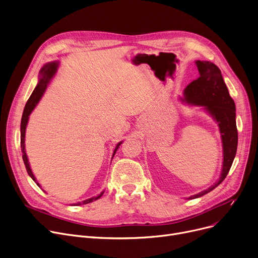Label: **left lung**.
Here are the masks:
<instances>
[{
    "label": "left lung",
    "instance_id": "obj_1",
    "mask_svg": "<svg viewBox=\"0 0 258 258\" xmlns=\"http://www.w3.org/2000/svg\"><path fill=\"white\" fill-rule=\"evenodd\" d=\"M200 76L190 82L185 90V101L192 105L204 106L219 123L223 142L224 161L222 174L218 182L209 188L191 196L196 199L215 189L228 175L237 149V129L235 123V104L229 95L220 69L210 61L197 60Z\"/></svg>",
    "mask_w": 258,
    "mask_h": 258
}]
</instances>
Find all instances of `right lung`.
Segmentation results:
<instances>
[{"label":"right lung","mask_w":258,"mask_h":258,"mask_svg":"<svg viewBox=\"0 0 258 258\" xmlns=\"http://www.w3.org/2000/svg\"><path fill=\"white\" fill-rule=\"evenodd\" d=\"M58 68V62L54 61V62H50L48 64H45L41 68L40 70V79H39V82L37 84V86L35 87V89L33 90L32 95L30 96L26 106H25V109H24V112H23V116H22V123H21V148H22V153H23V160H24V163H25V166H26V170L29 174V176L31 177L34 181H35V177L31 171V169H30V165H29V161H28V157L26 155V151H25V132H26V126H27V123H28V119H29V115L30 113L32 112V110L35 108V106L37 105V103L39 102L40 98L42 97L43 93L45 88H47V84L49 83V81L51 80V78L54 76V74L56 73V70ZM120 144L122 143H118L116 148L114 149V152H113V156L116 152L117 148L120 146ZM37 183V182H36ZM38 186H40L38 183H37ZM103 195V192H101L99 196L97 197H93V198L90 199H87V200H84L82 202H79V203H76L75 205H81V204H87V203H90L93 202L97 199H99L100 197Z\"/></svg>","instance_id":"obj_1"}]
</instances>
